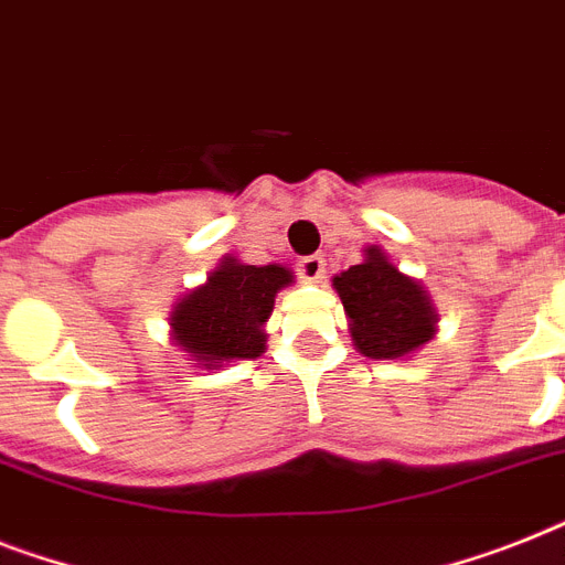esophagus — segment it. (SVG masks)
<instances>
[{"mask_svg": "<svg viewBox=\"0 0 565 565\" xmlns=\"http://www.w3.org/2000/svg\"><path fill=\"white\" fill-rule=\"evenodd\" d=\"M297 274H300L302 282L315 286V282L326 277V259L323 256H302L300 263H297Z\"/></svg>", "mask_w": 565, "mask_h": 565, "instance_id": "obj_1", "label": "esophagus"}]
</instances>
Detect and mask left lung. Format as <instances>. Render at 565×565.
<instances>
[{"label": "left lung", "mask_w": 565, "mask_h": 565, "mask_svg": "<svg viewBox=\"0 0 565 565\" xmlns=\"http://www.w3.org/2000/svg\"><path fill=\"white\" fill-rule=\"evenodd\" d=\"M352 343L372 361L413 358L439 332V311L422 279L398 271L381 245L363 248V263L332 277Z\"/></svg>", "instance_id": "left-lung-1"}]
</instances>
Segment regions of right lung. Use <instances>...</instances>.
Masks as SVG:
<instances>
[{
    "mask_svg": "<svg viewBox=\"0 0 565 565\" xmlns=\"http://www.w3.org/2000/svg\"><path fill=\"white\" fill-rule=\"evenodd\" d=\"M291 282L294 271L286 265H248L233 254L222 256L202 286L181 294L172 306V343L188 352L199 370L259 358L274 297Z\"/></svg>",
    "mask_w": 565,
    "mask_h": 565,
    "instance_id": "1",
    "label": "right lung"
}]
</instances>
